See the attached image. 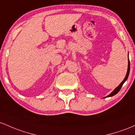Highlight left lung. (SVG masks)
Listing matches in <instances>:
<instances>
[{"instance_id": "obj_1", "label": "left lung", "mask_w": 135, "mask_h": 135, "mask_svg": "<svg viewBox=\"0 0 135 135\" xmlns=\"http://www.w3.org/2000/svg\"><path fill=\"white\" fill-rule=\"evenodd\" d=\"M129 71H130V62H129V60H128V71H127V73H126V75L125 78H124V79L123 81H122V82H121V84H120V85H119L118 86V87H117L116 89H115V90H113V91L112 92V93L110 94V95H108V96H107V97L113 96H114V95H115L116 94H117L118 92H119V90H120L121 87H122V85H123L125 81H126V80H127V79H128V76H129Z\"/></svg>"}]
</instances>
